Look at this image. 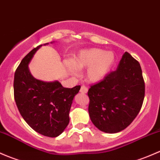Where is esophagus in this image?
<instances>
[{
	"label": "esophagus",
	"mask_w": 160,
	"mask_h": 160,
	"mask_svg": "<svg viewBox=\"0 0 160 160\" xmlns=\"http://www.w3.org/2000/svg\"><path fill=\"white\" fill-rule=\"evenodd\" d=\"M87 92H88V88H86L85 86H84V85H82V87H81V89H80V92L81 93H87Z\"/></svg>",
	"instance_id": "1"
}]
</instances>
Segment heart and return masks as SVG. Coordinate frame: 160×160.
Instances as JSON below:
<instances>
[{"label":"heart","instance_id":"obj_1","mask_svg":"<svg viewBox=\"0 0 160 160\" xmlns=\"http://www.w3.org/2000/svg\"><path fill=\"white\" fill-rule=\"evenodd\" d=\"M116 62V55L112 52H106L99 48L84 49L72 59V62L66 63L69 72L78 74L76 68L86 69V78L92 83H98L109 74Z\"/></svg>","mask_w":160,"mask_h":160}]
</instances>
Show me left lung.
<instances>
[{
  "instance_id": "obj_1",
  "label": "left lung",
  "mask_w": 160,
  "mask_h": 160,
  "mask_svg": "<svg viewBox=\"0 0 160 160\" xmlns=\"http://www.w3.org/2000/svg\"><path fill=\"white\" fill-rule=\"evenodd\" d=\"M88 113L95 127L106 133L125 129L139 114L145 84L139 62L125 52L117 69L88 92Z\"/></svg>"
}]
</instances>
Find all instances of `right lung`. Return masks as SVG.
Returning <instances> with one entry per match:
<instances>
[{
	"instance_id": "obj_1",
	"label": "right lung",
	"mask_w": 160,
	"mask_h": 160,
	"mask_svg": "<svg viewBox=\"0 0 160 160\" xmlns=\"http://www.w3.org/2000/svg\"><path fill=\"white\" fill-rule=\"evenodd\" d=\"M42 46L31 50L18 67L14 80V100L21 116L34 131L57 137L68 125L71 106L81 86L64 88L58 81L44 82L31 75L28 65Z\"/></svg>"
}]
</instances>
